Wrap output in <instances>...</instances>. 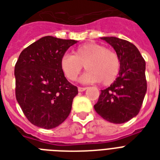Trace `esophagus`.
<instances>
[{
    "mask_svg": "<svg viewBox=\"0 0 160 160\" xmlns=\"http://www.w3.org/2000/svg\"><path fill=\"white\" fill-rule=\"evenodd\" d=\"M78 92H83L87 89V88H82V87H78Z\"/></svg>",
    "mask_w": 160,
    "mask_h": 160,
    "instance_id": "34e87169",
    "label": "esophagus"
}]
</instances>
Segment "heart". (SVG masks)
<instances>
[{"instance_id":"obj_1","label":"heart","mask_w":160,"mask_h":160,"mask_svg":"<svg viewBox=\"0 0 160 160\" xmlns=\"http://www.w3.org/2000/svg\"><path fill=\"white\" fill-rule=\"evenodd\" d=\"M83 66L87 72L81 77V82L101 81L103 85H109L117 78L121 62L114 51L98 43L83 44L74 50L73 55L66 53L61 58V69L70 81L76 80Z\"/></svg>"}]
</instances>
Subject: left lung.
I'll list each match as a JSON object with an SVG mask.
<instances>
[{
  "label": "left lung",
  "instance_id": "obj_1",
  "mask_svg": "<svg viewBox=\"0 0 160 160\" xmlns=\"http://www.w3.org/2000/svg\"><path fill=\"white\" fill-rule=\"evenodd\" d=\"M101 39L111 45L119 57L118 77L101 90L94 109L112 123H123L138 114L147 91L145 61L133 43L114 37Z\"/></svg>",
  "mask_w": 160,
  "mask_h": 160
}]
</instances>
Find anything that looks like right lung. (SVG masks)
Instances as JSON below:
<instances>
[{
  "label": "right lung",
  "instance_id": "obj_1",
  "mask_svg": "<svg viewBox=\"0 0 160 160\" xmlns=\"http://www.w3.org/2000/svg\"><path fill=\"white\" fill-rule=\"evenodd\" d=\"M78 42L47 36L20 54L16 66V98L25 116L35 126L51 129L62 123L78 93L60 67V60Z\"/></svg>",
  "mask_w": 160,
  "mask_h": 160
}]
</instances>
